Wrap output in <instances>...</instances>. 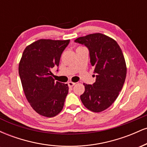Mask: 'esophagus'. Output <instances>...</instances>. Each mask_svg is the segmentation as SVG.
I'll use <instances>...</instances> for the list:
<instances>
[{
	"mask_svg": "<svg viewBox=\"0 0 147 147\" xmlns=\"http://www.w3.org/2000/svg\"><path fill=\"white\" fill-rule=\"evenodd\" d=\"M68 85L70 88H72L75 85V83H74V82H69L68 83Z\"/></svg>",
	"mask_w": 147,
	"mask_h": 147,
	"instance_id": "1",
	"label": "esophagus"
}]
</instances>
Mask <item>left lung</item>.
Masks as SVG:
<instances>
[{
	"label": "left lung",
	"instance_id": "obj_1",
	"mask_svg": "<svg viewBox=\"0 0 147 147\" xmlns=\"http://www.w3.org/2000/svg\"><path fill=\"white\" fill-rule=\"evenodd\" d=\"M75 42L88 49L96 77L92 85L84 84L85 91L81 100L88 110L102 112L115 101L125 82L126 65L122 51L114 39L100 33L79 37Z\"/></svg>",
	"mask_w": 147,
	"mask_h": 147
}]
</instances>
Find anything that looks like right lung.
Instances as JSON below:
<instances>
[{
    "label": "right lung",
    "instance_id": "obj_1",
    "mask_svg": "<svg viewBox=\"0 0 147 147\" xmlns=\"http://www.w3.org/2000/svg\"><path fill=\"white\" fill-rule=\"evenodd\" d=\"M70 40L40 39L27 46L18 65L23 91L32 109L47 117L63 109L68 84L55 82L51 70L58 67L62 52Z\"/></svg>",
    "mask_w": 147,
    "mask_h": 147
}]
</instances>
